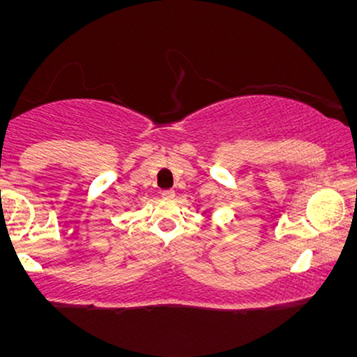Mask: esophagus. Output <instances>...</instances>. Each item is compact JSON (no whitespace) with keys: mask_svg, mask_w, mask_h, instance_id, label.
Here are the masks:
<instances>
[{"mask_svg":"<svg viewBox=\"0 0 357 357\" xmlns=\"http://www.w3.org/2000/svg\"><path fill=\"white\" fill-rule=\"evenodd\" d=\"M161 196L165 199H173L174 198V191L173 190H165V191H161Z\"/></svg>","mask_w":357,"mask_h":357,"instance_id":"34e87169","label":"esophagus"}]
</instances>
